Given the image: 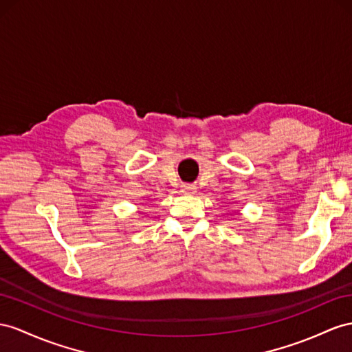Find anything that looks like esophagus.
I'll return each instance as SVG.
<instances>
[{"instance_id":"esophagus-1","label":"esophagus","mask_w":352,"mask_h":352,"mask_svg":"<svg viewBox=\"0 0 352 352\" xmlns=\"http://www.w3.org/2000/svg\"><path fill=\"white\" fill-rule=\"evenodd\" d=\"M182 192L184 195H195L196 193V187L192 184H183L182 186Z\"/></svg>"}]
</instances>
